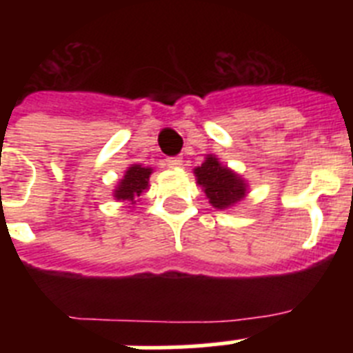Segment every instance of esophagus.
<instances>
[{
    "mask_svg": "<svg viewBox=\"0 0 353 353\" xmlns=\"http://www.w3.org/2000/svg\"><path fill=\"white\" fill-rule=\"evenodd\" d=\"M182 159L180 157H170L166 159V164L168 168H173V170H176V168H182Z\"/></svg>",
    "mask_w": 353,
    "mask_h": 353,
    "instance_id": "obj_1",
    "label": "esophagus"
}]
</instances>
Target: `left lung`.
<instances>
[{"label": "left lung", "mask_w": 353, "mask_h": 353, "mask_svg": "<svg viewBox=\"0 0 353 353\" xmlns=\"http://www.w3.org/2000/svg\"><path fill=\"white\" fill-rule=\"evenodd\" d=\"M194 174L214 208L226 210L245 198L248 183L235 171L223 166L215 155H207L203 164L194 168Z\"/></svg>", "instance_id": "obj_1"}]
</instances>
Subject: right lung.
I'll return each mask as SVG.
<instances>
[{
    "instance_id": "add662e5",
    "label": "right lung",
    "mask_w": 353,
    "mask_h": 353,
    "mask_svg": "<svg viewBox=\"0 0 353 353\" xmlns=\"http://www.w3.org/2000/svg\"><path fill=\"white\" fill-rule=\"evenodd\" d=\"M150 174H152V168H143L141 164H132L125 171L117 189H114V198L118 201H129V203L134 205L136 203V198H139L141 192L148 189Z\"/></svg>"
}]
</instances>
